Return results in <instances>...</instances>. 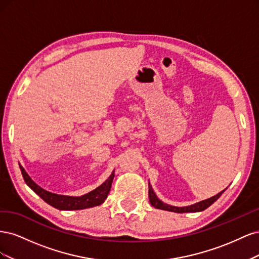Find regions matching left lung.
Instances as JSON below:
<instances>
[{"label": "left lung", "mask_w": 259, "mask_h": 259, "mask_svg": "<svg viewBox=\"0 0 259 259\" xmlns=\"http://www.w3.org/2000/svg\"><path fill=\"white\" fill-rule=\"evenodd\" d=\"M149 201H150L151 205L155 208H159V209H163V210H168V211H174V213H197V211H202L204 210L205 208H207L208 206H210L213 203L221 197V195L226 191L223 190L219 193H217L214 197H211L209 199L206 200H203L200 201L198 203H194V204L191 205H188V206H173V205H169L166 204V203L162 202L158 197H156V194L154 193L152 187L150 185V182H149Z\"/></svg>", "instance_id": "left-lung-1"}]
</instances>
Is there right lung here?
Returning <instances> with one entry per match:
<instances>
[{"instance_id": "1", "label": "right lung", "mask_w": 259, "mask_h": 259, "mask_svg": "<svg viewBox=\"0 0 259 259\" xmlns=\"http://www.w3.org/2000/svg\"><path fill=\"white\" fill-rule=\"evenodd\" d=\"M19 167L21 170L22 177L25 179V182L29 186V188H31V189H32L38 197L48 203V204L60 210L84 209L103 204L108 197L109 191L111 189V185L114 178V170H112L111 175L108 177L106 182L101 184L99 187H97L96 189H94L86 194L80 195V197H71V195L57 194L43 189L42 187L35 184L33 180L31 179V177L28 175L25 168H23L20 164Z\"/></svg>"}]
</instances>
